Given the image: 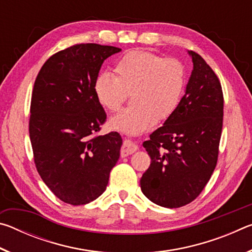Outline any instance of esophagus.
Segmentation results:
<instances>
[{
    "mask_svg": "<svg viewBox=\"0 0 252 252\" xmlns=\"http://www.w3.org/2000/svg\"><path fill=\"white\" fill-rule=\"evenodd\" d=\"M136 150H138V146H136L135 143L130 141V140H126L121 148V156L126 157L129 155H132V153H134Z\"/></svg>",
    "mask_w": 252,
    "mask_h": 252,
    "instance_id": "1",
    "label": "esophagus"
}]
</instances>
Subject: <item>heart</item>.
<instances>
[{
  "mask_svg": "<svg viewBox=\"0 0 252 252\" xmlns=\"http://www.w3.org/2000/svg\"><path fill=\"white\" fill-rule=\"evenodd\" d=\"M114 76L100 74L93 92L105 110L120 109L126 93L133 104L110 119V126L127 134H139L158 121H165L180 104L186 73L176 59H163L146 51L134 50L119 60Z\"/></svg>",
  "mask_w": 252,
  "mask_h": 252,
  "instance_id": "heart-1",
  "label": "heart"
}]
</instances>
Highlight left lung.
I'll return each instance as SVG.
<instances>
[{"mask_svg":"<svg viewBox=\"0 0 252 252\" xmlns=\"http://www.w3.org/2000/svg\"><path fill=\"white\" fill-rule=\"evenodd\" d=\"M193 70L178 109L143 142L151 164L140 180L143 194L158 206L179 208L201 193L217 165L222 130L220 81L193 51Z\"/></svg>","mask_w":252,"mask_h":252,"instance_id":"1","label":"left lung"}]
</instances>
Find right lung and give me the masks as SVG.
<instances>
[{
	"label": "right lung",
	"instance_id": "add662e5",
	"mask_svg": "<svg viewBox=\"0 0 252 252\" xmlns=\"http://www.w3.org/2000/svg\"><path fill=\"white\" fill-rule=\"evenodd\" d=\"M121 49L76 44L53 54L37 74L29 131L37 172L63 202L80 206L104 192L120 158L118 132L96 135L106 114L93 92L102 63Z\"/></svg>",
	"mask_w": 252,
	"mask_h": 252
}]
</instances>
